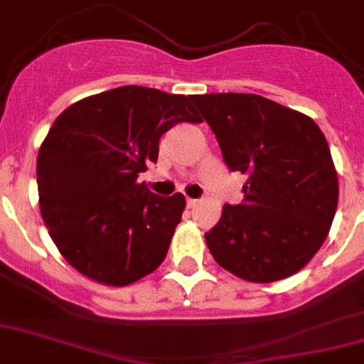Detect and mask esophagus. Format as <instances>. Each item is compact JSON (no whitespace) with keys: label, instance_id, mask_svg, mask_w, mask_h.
I'll return each mask as SVG.
<instances>
[{"label":"esophagus","instance_id":"1","mask_svg":"<svg viewBox=\"0 0 364 364\" xmlns=\"http://www.w3.org/2000/svg\"><path fill=\"white\" fill-rule=\"evenodd\" d=\"M186 202H188V207H195V205H196V202H198V200H195V198H188V200H186Z\"/></svg>","mask_w":364,"mask_h":364}]
</instances>
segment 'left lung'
Listing matches in <instances>:
<instances>
[{"label":"left lung","mask_w":364,"mask_h":364,"mask_svg":"<svg viewBox=\"0 0 364 364\" xmlns=\"http://www.w3.org/2000/svg\"><path fill=\"white\" fill-rule=\"evenodd\" d=\"M225 164L248 176L240 205L205 234L218 264L248 282L295 275L320 250L338 207V173L309 116L259 95L193 96Z\"/></svg>","instance_id":"obj_1"}]
</instances>
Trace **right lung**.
Masks as SVG:
<instances>
[{
  "label": "right lung",
  "mask_w": 364,
  "mask_h": 364,
  "mask_svg": "<svg viewBox=\"0 0 364 364\" xmlns=\"http://www.w3.org/2000/svg\"><path fill=\"white\" fill-rule=\"evenodd\" d=\"M193 96L123 85L73 103L37 155L39 207L51 240L82 275L128 286L155 272L186 209L137 176L176 123H200Z\"/></svg>",
  "instance_id": "add662e5"
}]
</instances>
